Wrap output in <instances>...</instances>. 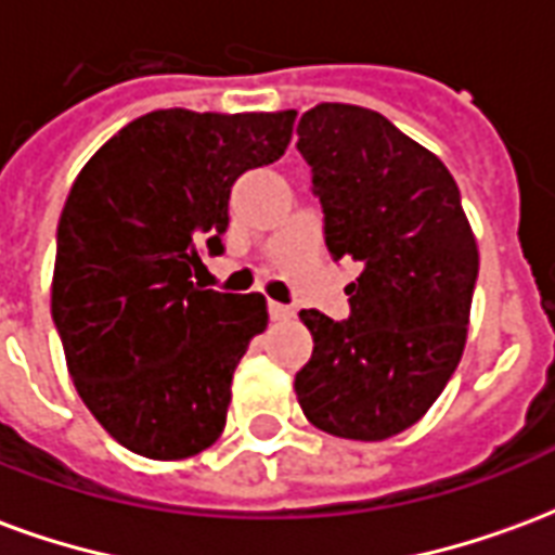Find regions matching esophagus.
<instances>
[{"label":"esophagus","mask_w":555,"mask_h":555,"mask_svg":"<svg viewBox=\"0 0 555 555\" xmlns=\"http://www.w3.org/2000/svg\"><path fill=\"white\" fill-rule=\"evenodd\" d=\"M267 309H270V318H273V321H288V318H294V309H291V306H282V302L270 300Z\"/></svg>","instance_id":"obj_1"}]
</instances>
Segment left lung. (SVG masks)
I'll use <instances>...</instances> for the list:
<instances>
[{
	"mask_svg": "<svg viewBox=\"0 0 555 555\" xmlns=\"http://www.w3.org/2000/svg\"><path fill=\"white\" fill-rule=\"evenodd\" d=\"M297 137L326 249L360 264L348 321L300 312L314 350L294 377L297 401L333 437L386 440L428 413L461 362L476 234L442 159L380 113L318 103Z\"/></svg>",
	"mask_w": 555,
	"mask_h": 555,
	"instance_id": "1",
	"label": "left lung"
}]
</instances>
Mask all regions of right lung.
<instances>
[{"label":"right lung","mask_w":555,"mask_h":555,"mask_svg":"<svg viewBox=\"0 0 555 555\" xmlns=\"http://www.w3.org/2000/svg\"><path fill=\"white\" fill-rule=\"evenodd\" d=\"M294 118L157 109L121 127L70 186L53 321L82 404L130 452L181 461L225 428L267 300L198 288L193 270L222 253L234 181L285 154Z\"/></svg>","instance_id":"obj_1"}]
</instances>
